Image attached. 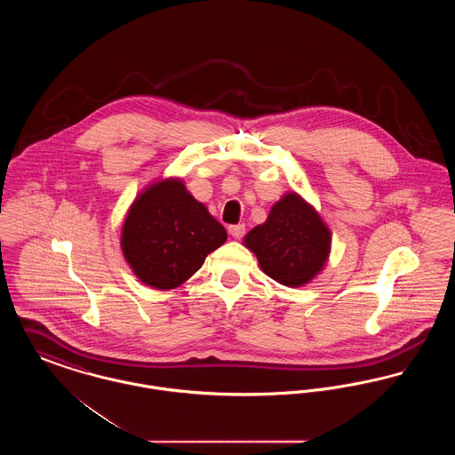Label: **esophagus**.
<instances>
[{
    "label": "esophagus",
    "instance_id": "obj_1",
    "mask_svg": "<svg viewBox=\"0 0 455 455\" xmlns=\"http://www.w3.org/2000/svg\"><path fill=\"white\" fill-rule=\"evenodd\" d=\"M228 234L234 238L243 237V234H245V225H243V223H238V225L228 227Z\"/></svg>",
    "mask_w": 455,
    "mask_h": 455
}]
</instances>
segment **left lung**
Wrapping results in <instances>:
<instances>
[{
    "label": "left lung",
    "instance_id": "1",
    "mask_svg": "<svg viewBox=\"0 0 455 455\" xmlns=\"http://www.w3.org/2000/svg\"><path fill=\"white\" fill-rule=\"evenodd\" d=\"M331 242V230L319 212L295 191L283 195L266 221L243 237V245L254 252L264 275L290 288L321 275Z\"/></svg>",
    "mask_w": 455,
    "mask_h": 455
}]
</instances>
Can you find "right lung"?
I'll return each instance as SVG.
<instances>
[{"label":"right lung","instance_id":"add662e5","mask_svg":"<svg viewBox=\"0 0 455 455\" xmlns=\"http://www.w3.org/2000/svg\"><path fill=\"white\" fill-rule=\"evenodd\" d=\"M225 240L223 225L180 177L147 186L131 203L121 230V249L131 271L155 290H173L188 282Z\"/></svg>","mask_w":455,"mask_h":455}]
</instances>
